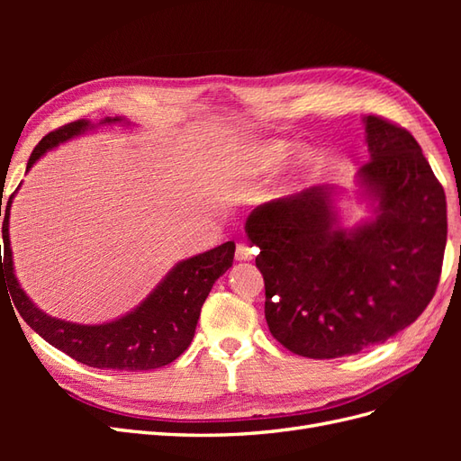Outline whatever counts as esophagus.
Listing matches in <instances>:
<instances>
[{
  "mask_svg": "<svg viewBox=\"0 0 461 461\" xmlns=\"http://www.w3.org/2000/svg\"><path fill=\"white\" fill-rule=\"evenodd\" d=\"M256 254H258V249L254 246H249L248 242H239V244H236V259H239V261L254 259Z\"/></svg>",
  "mask_w": 461,
  "mask_h": 461,
  "instance_id": "esophagus-1",
  "label": "esophagus"
}]
</instances>
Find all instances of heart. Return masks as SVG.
Segmentation results:
<instances>
[{
	"mask_svg": "<svg viewBox=\"0 0 461 461\" xmlns=\"http://www.w3.org/2000/svg\"><path fill=\"white\" fill-rule=\"evenodd\" d=\"M298 149L296 144L286 140H259L249 144L239 159L240 167L246 175L249 176H269L276 171H281L288 163V159L294 156ZM312 165V158L308 153H303L300 158L302 171L308 169Z\"/></svg>",
	"mask_w": 461,
	"mask_h": 461,
	"instance_id": "heart-1",
	"label": "heart"
}]
</instances>
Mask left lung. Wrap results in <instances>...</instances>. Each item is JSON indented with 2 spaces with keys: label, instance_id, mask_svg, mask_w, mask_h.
Listing matches in <instances>:
<instances>
[{
  "label": "left lung",
  "instance_id": "8db88e82",
  "mask_svg": "<svg viewBox=\"0 0 461 461\" xmlns=\"http://www.w3.org/2000/svg\"><path fill=\"white\" fill-rule=\"evenodd\" d=\"M371 159L357 171L373 217L344 229L340 188L313 186L256 207L265 319L290 352L352 356L410 327L435 296L446 248L444 188L398 124L364 117Z\"/></svg>",
  "mask_w": 461,
  "mask_h": 461
}]
</instances>
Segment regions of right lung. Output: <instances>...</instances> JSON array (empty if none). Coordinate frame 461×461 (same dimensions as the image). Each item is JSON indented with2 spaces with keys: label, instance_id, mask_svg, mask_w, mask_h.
<instances>
[{
  "label": "right lung",
  "instance_id": "1",
  "mask_svg": "<svg viewBox=\"0 0 461 461\" xmlns=\"http://www.w3.org/2000/svg\"><path fill=\"white\" fill-rule=\"evenodd\" d=\"M105 117L100 124L122 122ZM94 124L86 119L68 122L41 138L26 163V173L46 151L71 140ZM15 194L4 209V261L0 254V285L9 286L13 303L21 317L41 339L80 364L97 369L148 371L171 364L190 346L200 319L202 305L215 281L232 267L234 242H225L203 254L178 261L149 296L132 312L102 325H80L41 312L21 288L9 240V213ZM2 215V202H0Z\"/></svg>",
  "mask_w": 461,
  "mask_h": 461
}]
</instances>
